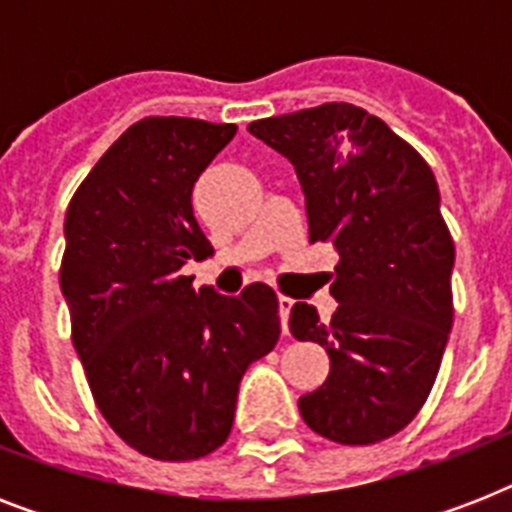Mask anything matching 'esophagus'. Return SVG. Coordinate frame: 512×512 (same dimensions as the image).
I'll return each mask as SVG.
<instances>
[{
    "label": "esophagus",
    "instance_id": "1",
    "mask_svg": "<svg viewBox=\"0 0 512 512\" xmlns=\"http://www.w3.org/2000/svg\"><path fill=\"white\" fill-rule=\"evenodd\" d=\"M292 305H295V300H289V297L284 295L279 297V316H281V329H284V335L289 332V313H292Z\"/></svg>",
    "mask_w": 512,
    "mask_h": 512
}]
</instances>
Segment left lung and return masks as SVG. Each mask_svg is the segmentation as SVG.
Masks as SVG:
<instances>
[{
  "label": "left lung",
  "mask_w": 512,
  "mask_h": 512,
  "mask_svg": "<svg viewBox=\"0 0 512 512\" xmlns=\"http://www.w3.org/2000/svg\"><path fill=\"white\" fill-rule=\"evenodd\" d=\"M255 138L295 164L308 239L340 255L321 324L297 303L289 329L329 353V377L300 396L305 425L345 446L396 436L425 404L454 321V241L428 162L353 103L257 119Z\"/></svg>",
  "instance_id": "obj_1"
}]
</instances>
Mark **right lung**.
<instances>
[{
	"mask_svg": "<svg viewBox=\"0 0 512 512\" xmlns=\"http://www.w3.org/2000/svg\"><path fill=\"white\" fill-rule=\"evenodd\" d=\"M233 135L236 124L140 119L76 188L63 225L60 289L92 398L124 444L162 462L225 444L241 377L281 335L271 287L225 297L180 276L212 255L191 191Z\"/></svg>",
	"mask_w": 512,
	"mask_h": 512,
	"instance_id": "obj_1",
	"label": "right lung"
}]
</instances>
